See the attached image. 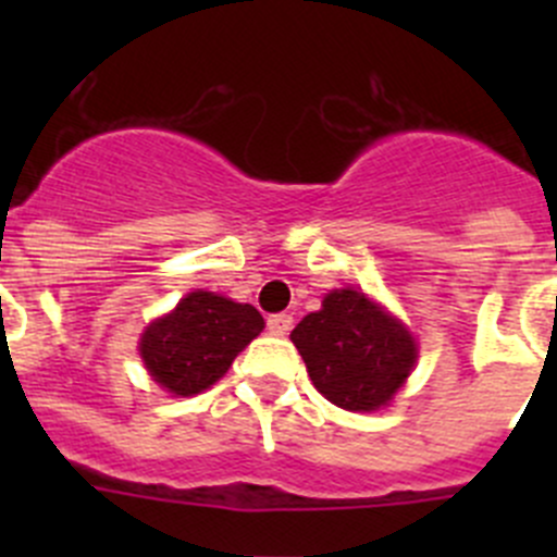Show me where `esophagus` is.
Returning <instances> with one entry per match:
<instances>
[{
  "instance_id": "34e87169",
  "label": "esophagus",
  "mask_w": 557,
  "mask_h": 557,
  "mask_svg": "<svg viewBox=\"0 0 557 557\" xmlns=\"http://www.w3.org/2000/svg\"><path fill=\"white\" fill-rule=\"evenodd\" d=\"M267 329L272 331L274 336H285L290 329H294V318L288 312H277V314H269L267 320Z\"/></svg>"
}]
</instances>
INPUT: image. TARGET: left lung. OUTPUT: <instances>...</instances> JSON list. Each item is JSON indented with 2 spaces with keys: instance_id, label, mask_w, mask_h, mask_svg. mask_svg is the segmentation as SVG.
<instances>
[{
  "instance_id": "8db88e82",
  "label": "left lung",
  "mask_w": 557,
  "mask_h": 557,
  "mask_svg": "<svg viewBox=\"0 0 557 557\" xmlns=\"http://www.w3.org/2000/svg\"><path fill=\"white\" fill-rule=\"evenodd\" d=\"M312 385L331 404L372 412L391 401L418 358L409 331L358 290H331L290 334Z\"/></svg>"
}]
</instances>
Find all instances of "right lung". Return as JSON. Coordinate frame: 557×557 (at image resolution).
Returning a JSON list of instances; mask_svg holds the SVG:
<instances>
[{"label":"right lung","mask_w":557,"mask_h":557,"mask_svg":"<svg viewBox=\"0 0 557 557\" xmlns=\"http://www.w3.org/2000/svg\"><path fill=\"white\" fill-rule=\"evenodd\" d=\"M261 329L256 307L194 290L172 314L148 325L139 352L156 383L177 396H194L218 383Z\"/></svg>","instance_id":"right-lung-1"}]
</instances>
